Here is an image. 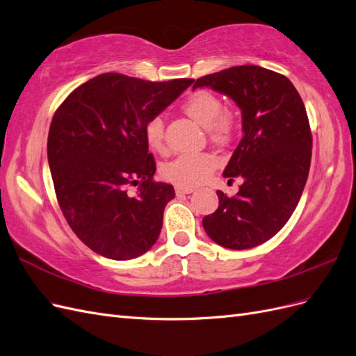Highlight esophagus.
<instances>
[{
    "label": "esophagus",
    "instance_id": "34e87169",
    "mask_svg": "<svg viewBox=\"0 0 356 356\" xmlns=\"http://www.w3.org/2000/svg\"><path fill=\"white\" fill-rule=\"evenodd\" d=\"M195 190H196L195 187H181V186L175 187L177 195H190V193H193Z\"/></svg>",
    "mask_w": 356,
    "mask_h": 356
}]
</instances>
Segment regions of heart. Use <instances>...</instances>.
Wrapping results in <instances>:
<instances>
[{
  "label": "heart",
  "instance_id": "heart-1",
  "mask_svg": "<svg viewBox=\"0 0 356 356\" xmlns=\"http://www.w3.org/2000/svg\"><path fill=\"white\" fill-rule=\"evenodd\" d=\"M181 110L191 120L207 127L208 136L218 145H229L238 132L236 114L222 106L217 95L207 89L190 93L181 105ZM147 145L153 152L161 153L165 149V123L160 117H154L144 127ZM220 160L212 153L184 154L168 161L161 166V177L181 187H193L207 179L218 168Z\"/></svg>",
  "mask_w": 356,
  "mask_h": 356
}]
</instances>
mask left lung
<instances>
[{
	"label": "left lung",
	"instance_id": "1",
	"mask_svg": "<svg viewBox=\"0 0 356 356\" xmlns=\"http://www.w3.org/2000/svg\"><path fill=\"white\" fill-rule=\"evenodd\" d=\"M211 88L242 110L243 138L224 169L242 177L238 195L217 191L220 204L202 220L209 238L230 250H248L272 239L293 215L305 190L312 132L305 104L285 75L241 65L204 75L193 89Z\"/></svg>",
	"mask_w": 356,
	"mask_h": 356
}]
</instances>
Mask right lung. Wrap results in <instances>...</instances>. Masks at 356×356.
Segmentation results:
<instances>
[{
	"label": "right lung",
	"instance_id": "add662e5",
	"mask_svg": "<svg viewBox=\"0 0 356 356\" xmlns=\"http://www.w3.org/2000/svg\"><path fill=\"white\" fill-rule=\"evenodd\" d=\"M193 81L105 72L72 90L53 115L47 159L58 203L96 254L132 260L156 243L175 190L154 181L144 127ZM129 185L137 187L135 195Z\"/></svg>",
	"mask_w": 356,
	"mask_h": 356
}]
</instances>
